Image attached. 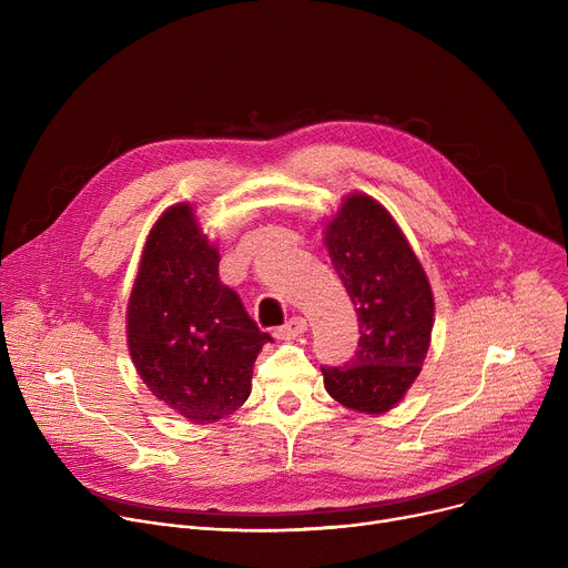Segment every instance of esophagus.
Returning a JSON list of instances; mask_svg holds the SVG:
<instances>
[{"label":"esophagus","instance_id":"34e87169","mask_svg":"<svg viewBox=\"0 0 568 568\" xmlns=\"http://www.w3.org/2000/svg\"><path fill=\"white\" fill-rule=\"evenodd\" d=\"M305 331H307V321H305L303 316H292V318L285 323V326H281V328L274 331V337L287 342V339L301 337Z\"/></svg>","mask_w":568,"mask_h":568}]
</instances>
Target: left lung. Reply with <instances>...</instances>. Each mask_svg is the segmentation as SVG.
<instances>
[{"instance_id":"left-lung-1","label":"left lung","mask_w":568,"mask_h":568,"mask_svg":"<svg viewBox=\"0 0 568 568\" xmlns=\"http://www.w3.org/2000/svg\"><path fill=\"white\" fill-rule=\"evenodd\" d=\"M328 256L357 305L359 344L344 366H321L344 407L384 414L409 390L427 357L434 294L412 245L373 197L348 195L326 226Z\"/></svg>"}]
</instances>
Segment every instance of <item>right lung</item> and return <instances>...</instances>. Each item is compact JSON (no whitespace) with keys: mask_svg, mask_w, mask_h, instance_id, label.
Instances as JSON below:
<instances>
[{"mask_svg":"<svg viewBox=\"0 0 568 568\" xmlns=\"http://www.w3.org/2000/svg\"><path fill=\"white\" fill-rule=\"evenodd\" d=\"M220 254L191 204L161 213L128 301V348L150 393L195 425L215 423L252 393L272 337L220 283Z\"/></svg>","mask_w":568,"mask_h":568,"instance_id":"1","label":"right lung"}]
</instances>
